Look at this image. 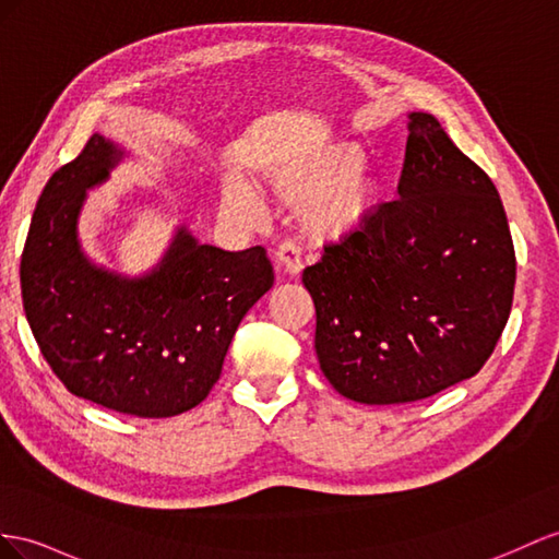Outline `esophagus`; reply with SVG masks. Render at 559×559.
<instances>
[{"instance_id":"34e87169","label":"esophagus","mask_w":559,"mask_h":559,"mask_svg":"<svg viewBox=\"0 0 559 559\" xmlns=\"http://www.w3.org/2000/svg\"><path fill=\"white\" fill-rule=\"evenodd\" d=\"M274 262H276V269L283 271V274L297 276L299 271H302V252H299V248L293 240H283L276 250Z\"/></svg>"}]
</instances>
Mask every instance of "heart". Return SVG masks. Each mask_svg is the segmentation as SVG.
<instances>
[{
	"instance_id": "obj_1",
	"label": "heart",
	"mask_w": 559,
	"mask_h": 559,
	"mask_svg": "<svg viewBox=\"0 0 559 559\" xmlns=\"http://www.w3.org/2000/svg\"><path fill=\"white\" fill-rule=\"evenodd\" d=\"M368 153L361 143L335 141L278 163L266 175L269 191L278 203L302 207L305 231L321 246H340L378 217L388 203V181L366 169ZM224 207L242 219L262 210L252 186L234 179L224 186Z\"/></svg>"
}]
</instances>
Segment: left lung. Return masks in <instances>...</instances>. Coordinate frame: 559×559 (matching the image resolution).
<instances>
[{"label":"left lung","mask_w":559,"mask_h":559,"mask_svg":"<svg viewBox=\"0 0 559 559\" xmlns=\"http://www.w3.org/2000/svg\"><path fill=\"white\" fill-rule=\"evenodd\" d=\"M399 198L307 266L323 376L359 404H408L479 373L510 317L503 203L429 112H411Z\"/></svg>","instance_id":"obj_1"}]
</instances>
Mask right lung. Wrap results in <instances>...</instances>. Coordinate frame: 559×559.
I'll return each mask as SVG.
<instances>
[{"label":"right lung","mask_w":559,"mask_h":559,"mask_svg":"<svg viewBox=\"0 0 559 559\" xmlns=\"http://www.w3.org/2000/svg\"><path fill=\"white\" fill-rule=\"evenodd\" d=\"M124 151L92 134L41 191L21 257L23 309L70 394L136 418L198 406L222 376L236 328L274 285L262 246L226 252L181 226L151 274L127 278L82 252L78 217Z\"/></svg>","instance_id":"obj_1"}]
</instances>
